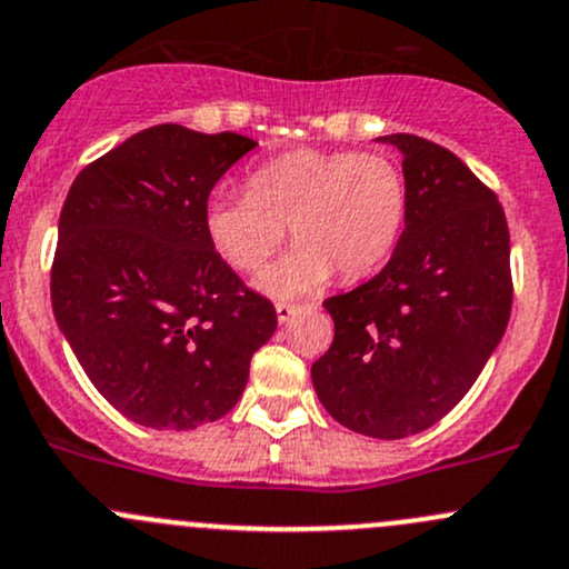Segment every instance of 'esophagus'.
Here are the masks:
<instances>
[{
	"mask_svg": "<svg viewBox=\"0 0 569 569\" xmlns=\"http://www.w3.org/2000/svg\"><path fill=\"white\" fill-rule=\"evenodd\" d=\"M301 303H287V301H279L277 303V318H279V323H287V320L290 318H296L298 312H301Z\"/></svg>",
	"mask_w": 569,
	"mask_h": 569,
	"instance_id": "esophagus-1",
	"label": "esophagus"
}]
</instances>
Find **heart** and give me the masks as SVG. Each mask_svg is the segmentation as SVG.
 <instances>
[{
	"mask_svg": "<svg viewBox=\"0 0 569 569\" xmlns=\"http://www.w3.org/2000/svg\"><path fill=\"white\" fill-rule=\"evenodd\" d=\"M408 180L380 150L298 148L260 163L246 194H213L202 227L216 254L254 273L284 243L298 246L260 277V290L292 298L326 284L370 277L400 243L408 221Z\"/></svg>",
	"mask_w": 569,
	"mask_h": 569,
	"instance_id": "obj_1",
	"label": "heart"
}]
</instances>
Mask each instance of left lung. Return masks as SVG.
Listing matches in <instances>:
<instances>
[{"label":"left lung","instance_id":"obj_1","mask_svg":"<svg viewBox=\"0 0 569 569\" xmlns=\"http://www.w3.org/2000/svg\"><path fill=\"white\" fill-rule=\"evenodd\" d=\"M383 142L402 153L406 232L378 277L323 301L333 342L312 383L339 425L395 441L441 421L479 378L509 323L512 271L499 197L430 139Z\"/></svg>","mask_w":569,"mask_h":569}]
</instances>
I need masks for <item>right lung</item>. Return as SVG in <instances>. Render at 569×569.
Here are the masks:
<instances>
[{"label":"right lung","mask_w":569,"mask_h":569,"mask_svg":"<svg viewBox=\"0 0 569 569\" xmlns=\"http://www.w3.org/2000/svg\"><path fill=\"white\" fill-rule=\"evenodd\" d=\"M257 148L241 133L144 128L70 186L51 307L81 370L122 416L194 430L241 400L277 309L216 254L202 227L221 174Z\"/></svg>","instance_id":"add662e5"}]
</instances>
